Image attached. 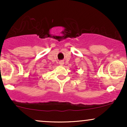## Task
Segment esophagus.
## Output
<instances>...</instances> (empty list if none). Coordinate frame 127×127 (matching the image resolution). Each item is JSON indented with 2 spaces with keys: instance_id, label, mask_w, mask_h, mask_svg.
I'll return each mask as SVG.
<instances>
[{
  "instance_id": "esophagus-1",
  "label": "esophagus",
  "mask_w": 127,
  "mask_h": 127,
  "mask_svg": "<svg viewBox=\"0 0 127 127\" xmlns=\"http://www.w3.org/2000/svg\"><path fill=\"white\" fill-rule=\"evenodd\" d=\"M59 64L60 65H63V64H64V62L63 60H61V61H60V62H59Z\"/></svg>"
}]
</instances>
